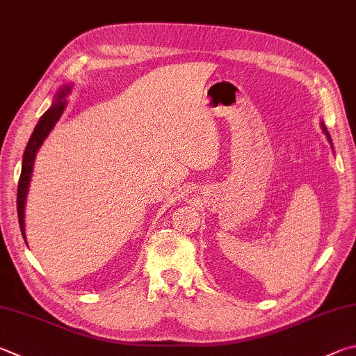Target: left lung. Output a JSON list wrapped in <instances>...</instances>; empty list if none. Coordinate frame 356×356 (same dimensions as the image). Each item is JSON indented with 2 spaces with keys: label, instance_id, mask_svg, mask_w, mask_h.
Segmentation results:
<instances>
[{
  "label": "left lung",
  "instance_id": "left-lung-1",
  "mask_svg": "<svg viewBox=\"0 0 356 356\" xmlns=\"http://www.w3.org/2000/svg\"><path fill=\"white\" fill-rule=\"evenodd\" d=\"M322 129H324V132H325V135H327L328 141H330V143H332V138H330V135H328V132H327V129H325V126H324V124H322Z\"/></svg>",
  "mask_w": 356,
  "mask_h": 356
}]
</instances>
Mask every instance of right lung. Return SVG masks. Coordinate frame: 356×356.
<instances>
[{
  "label": "right lung",
  "mask_w": 356,
  "mask_h": 356,
  "mask_svg": "<svg viewBox=\"0 0 356 356\" xmlns=\"http://www.w3.org/2000/svg\"><path fill=\"white\" fill-rule=\"evenodd\" d=\"M68 90H70L68 87L60 90L59 101H57L54 106H51V108H48V111L42 115V118H40V121H38V124L35 126L34 132H32L31 138L28 141V146H26L24 154H23L22 174H20V180H18V190H17V213H18V222H20L23 240H26V236H24V199H26V193H28L35 152L38 147H40V145L43 143V140L48 137L49 131L53 129L57 120L60 118L63 107H65V102L62 101V98H63V95L68 92Z\"/></svg>",
  "instance_id": "right-lung-1"
}]
</instances>
